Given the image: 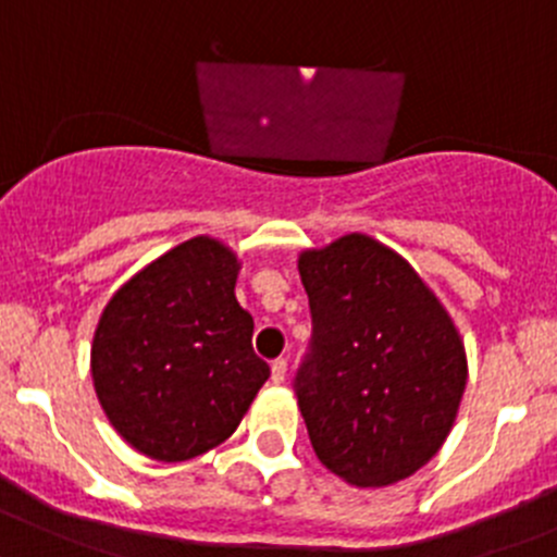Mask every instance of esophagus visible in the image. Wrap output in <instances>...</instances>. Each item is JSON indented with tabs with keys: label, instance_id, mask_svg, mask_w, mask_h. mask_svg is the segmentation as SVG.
Instances as JSON below:
<instances>
[{
	"label": "esophagus",
	"instance_id": "1",
	"mask_svg": "<svg viewBox=\"0 0 557 557\" xmlns=\"http://www.w3.org/2000/svg\"><path fill=\"white\" fill-rule=\"evenodd\" d=\"M285 373H288V362L280 357V360L272 362V382L274 384H283L285 382Z\"/></svg>",
	"mask_w": 557,
	"mask_h": 557
}]
</instances>
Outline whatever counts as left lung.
<instances>
[{"label":"left lung","instance_id":"1","mask_svg":"<svg viewBox=\"0 0 557 557\" xmlns=\"http://www.w3.org/2000/svg\"><path fill=\"white\" fill-rule=\"evenodd\" d=\"M299 277L313 337L294 387L315 456L362 490L414 475L465 396L454 319L409 261L366 233L299 252Z\"/></svg>","mask_w":557,"mask_h":557}]
</instances>
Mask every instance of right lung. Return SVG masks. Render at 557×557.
Masks as SVG:
<instances>
[{
	"label": "right lung",
	"mask_w": 557,
	"mask_h": 557,
	"mask_svg": "<svg viewBox=\"0 0 557 557\" xmlns=\"http://www.w3.org/2000/svg\"><path fill=\"white\" fill-rule=\"evenodd\" d=\"M238 269L227 244L195 236L126 280L98 319V404L148 459L186 461L225 443L269 379L236 299Z\"/></svg>",
	"instance_id": "obj_1"
}]
</instances>
